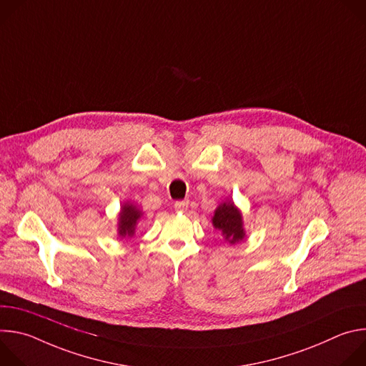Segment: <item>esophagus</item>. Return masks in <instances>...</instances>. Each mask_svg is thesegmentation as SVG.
Masks as SVG:
<instances>
[{
  "label": "esophagus",
  "mask_w": 366,
  "mask_h": 366,
  "mask_svg": "<svg viewBox=\"0 0 366 366\" xmlns=\"http://www.w3.org/2000/svg\"><path fill=\"white\" fill-rule=\"evenodd\" d=\"M188 204H189L188 199H182V201H175L174 207H175L177 212H185L188 208Z\"/></svg>",
  "instance_id": "esophagus-1"
}]
</instances>
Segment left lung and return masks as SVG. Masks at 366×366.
I'll return each mask as SVG.
<instances>
[{
    "label": "left lung",
    "instance_id": "obj_1",
    "mask_svg": "<svg viewBox=\"0 0 366 366\" xmlns=\"http://www.w3.org/2000/svg\"><path fill=\"white\" fill-rule=\"evenodd\" d=\"M213 226L219 229L223 233L224 239L232 244L242 242L246 236L242 213L233 201L222 202L216 208L213 216Z\"/></svg>",
    "mask_w": 366,
    "mask_h": 366
}]
</instances>
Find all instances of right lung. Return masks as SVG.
<instances>
[{
    "instance_id": "obj_1",
    "label": "right lung",
    "mask_w": 366,
    "mask_h": 366,
    "mask_svg": "<svg viewBox=\"0 0 366 366\" xmlns=\"http://www.w3.org/2000/svg\"><path fill=\"white\" fill-rule=\"evenodd\" d=\"M142 217V212L132 202H124L119 214V236L132 237L136 232V224Z\"/></svg>"
}]
</instances>
